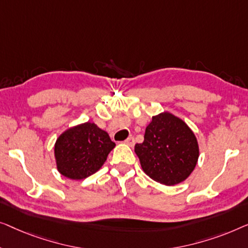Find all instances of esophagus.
<instances>
[{"mask_svg":"<svg viewBox=\"0 0 248 248\" xmlns=\"http://www.w3.org/2000/svg\"><path fill=\"white\" fill-rule=\"evenodd\" d=\"M124 142L129 146H134L135 145V138L134 137H128L127 139H125Z\"/></svg>","mask_w":248,"mask_h":248,"instance_id":"1","label":"esophagus"}]
</instances>
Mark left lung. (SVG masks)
Wrapping results in <instances>:
<instances>
[{
	"mask_svg": "<svg viewBox=\"0 0 248 248\" xmlns=\"http://www.w3.org/2000/svg\"><path fill=\"white\" fill-rule=\"evenodd\" d=\"M135 153L151 179L174 186L192 173L198 162L199 146L184 121L164 112L153 117L146 127L144 142L136 144Z\"/></svg>",
	"mask_w": 248,
	"mask_h": 248,
	"instance_id": "left-lung-1",
	"label": "left lung"
}]
</instances>
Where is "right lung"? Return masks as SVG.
I'll return each instance as SVG.
<instances>
[{
	"instance_id": "obj_1",
	"label": "right lung",
	"mask_w": 248,
	"mask_h": 248,
	"mask_svg": "<svg viewBox=\"0 0 248 248\" xmlns=\"http://www.w3.org/2000/svg\"><path fill=\"white\" fill-rule=\"evenodd\" d=\"M116 144L95 124L85 123L68 129L55 144V157L62 175L85 179L101 169Z\"/></svg>"
}]
</instances>
